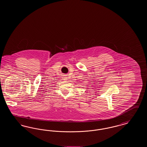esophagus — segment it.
Listing matches in <instances>:
<instances>
[{
	"mask_svg": "<svg viewBox=\"0 0 147 147\" xmlns=\"http://www.w3.org/2000/svg\"><path fill=\"white\" fill-rule=\"evenodd\" d=\"M64 79L65 80H67V79H68V77H67V76H64Z\"/></svg>",
	"mask_w": 147,
	"mask_h": 147,
	"instance_id": "34e87169",
	"label": "esophagus"
}]
</instances>
